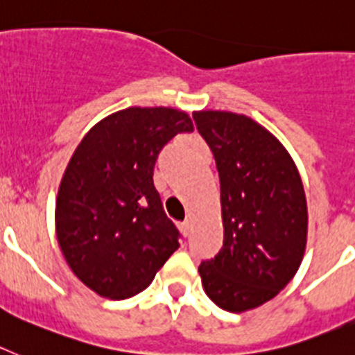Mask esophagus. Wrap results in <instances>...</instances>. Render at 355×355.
I'll return each mask as SVG.
<instances>
[{
  "label": "esophagus",
  "mask_w": 355,
  "mask_h": 355,
  "mask_svg": "<svg viewBox=\"0 0 355 355\" xmlns=\"http://www.w3.org/2000/svg\"><path fill=\"white\" fill-rule=\"evenodd\" d=\"M180 232H182V236H189V234H191V221H184V223H180Z\"/></svg>",
  "instance_id": "esophagus-1"
}]
</instances>
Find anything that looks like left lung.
<instances>
[{
  "mask_svg": "<svg viewBox=\"0 0 355 355\" xmlns=\"http://www.w3.org/2000/svg\"><path fill=\"white\" fill-rule=\"evenodd\" d=\"M216 159L223 246L198 271L207 297L245 313L277 297L300 268L307 245V200L284 144L245 114L193 112Z\"/></svg>",
  "mask_w": 355,
  "mask_h": 355,
  "instance_id": "left-lung-1",
  "label": "left lung"
}]
</instances>
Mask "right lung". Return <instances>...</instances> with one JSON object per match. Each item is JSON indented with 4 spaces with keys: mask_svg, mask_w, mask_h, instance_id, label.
Segmentation results:
<instances>
[{
    "mask_svg": "<svg viewBox=\"0 0 355 355\" xmlns=\"http://www.w3.org/2000/svg\"><path fill=\"white\" fill-rule=\"evenodd\" d=\"M193 130L184 110L128 107L100 119L71 155L55 230L73 273L100 297L125 300L146 289L180 246L153 186V166L164 144Z\"/></svg>",
    "mask_w": 355,
    "mask_h": 355,
    "instance_id": "right-lung-1",
    "label": "right lung"
}]
</instances>
